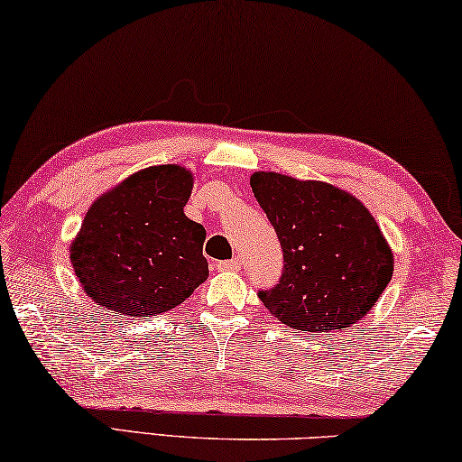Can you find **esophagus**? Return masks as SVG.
Segmentation results:
<instances>
[{
	"instance_id": "34e87169",
	"label": "esophagus",
	"mask_w": 462,
	"mask_h": 462,
	"mask_svg": "<svg viewBox=\"0 0 462 462\" xmlns=\"http://www.w3.org/2000/svg\"><path fill=\"white\" fill-rule=\"evenodd\" d=\"M241 268V260H225V262H217V270L221 272H237Z\"/></svg>"
}]
</instances>
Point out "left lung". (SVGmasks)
I'll use <instances>...</instances> for the list:
<instances>
[{
    "mask_svg": "<svg viewBox=\"0 0 462 462\" xmlns=\"http://www.w3.org/2000/svg\"><path fill=\"white\" fill-rule=\"evenodd\" d=\"M249 186L284 254L281 284L258 292L263 307L311 334L358 323L387 289L395 263L370 210L319 180L255 171Z\"/></svg>",
    "mask_w": 462,
    "mask_h": 462,
    "instance_id": "1",
    "label": "left lung"
}]
</instances>
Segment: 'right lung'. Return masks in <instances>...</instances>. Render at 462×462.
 Returning <instances> with one entry per match:
<instances>
[{
  "mask_svg": "<svg viewBox=\"0 0 462 462\" xmlns=\"http://www.w3.org/2000/svg\"><path fill=\"white\" fill-rule=\"evenodd\" d=\"M194 173L178 163L134 171L92 202L69 245L83 292L126 317L171 311L207 281L204 226L186 217Z\"/></svg>",
  "mask_w": 462,
  "mask_h": 462,
  "instance_id": "right-lung-1",
  "label": "right lung"
}]
</instances>
